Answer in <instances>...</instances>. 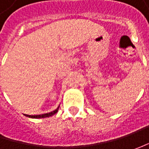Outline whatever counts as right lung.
<instances>
[{"instance_id":"right-lung-1","label":"right lung","mask_w":149,"mask_h":149,"mask_svg":"<svg viewBox=\"0 0 149 149\" xmlns=\"http://www.w3.org/2000/svg\"><path fill=\"white\" fill-rule=\"evenodd\" d=\"M59 108L60 106L54 110V111L50 112V113H44V114H39V115H28V114H25V116L29 118H47V117H50L52 115H54V113H56L58 110H59Z\"/></svg>"}]
</instances>
